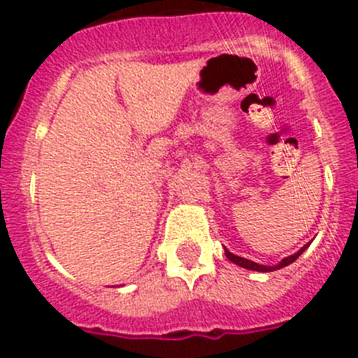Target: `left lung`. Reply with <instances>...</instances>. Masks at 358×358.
I'll use <instances>...</instances> for the list:
<instances>
[{
    "instance_id": "1",
    "label": "left lung",
    "mask_w": 358,
    "mask_h": 358,
    "mask_svg": "<svg viewBox=\"0 0 358 358\" xmlns=\"http://www.w3.org/2000/svg\"><path fill=\"white\" fill-rule=\"evenodd\" d=\"M307 247H309V243H307V245H303L302 249L298 250L296 254H292V256H287V258H283L282 262H280L278 265H273V267H267V265H259V264H254V262H250V259H247V258H241V256H236V254L229 252V250H227V249H225V256H227V258L230 259V262H232V264L239 265V267H243V268H250V271H258V273H271V271H276V268H282V267H287V265H291L292 262H294V259H296L298 256H300V254H302L303 250L307 249Z\"/></svg>"
}]
</instances>
